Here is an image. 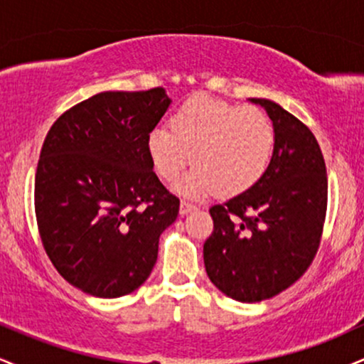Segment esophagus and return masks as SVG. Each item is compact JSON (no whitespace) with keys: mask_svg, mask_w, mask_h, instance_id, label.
<instances>
[{"mask_svg":"<svg viewBox=\"0 0 364 364\" xmlns=\"http://www.w3.org/2000/svg\"><path fill=\"white\" fill-rule=\"evenodd\" d=\"M193 210H196V205H193V203L186 202V200H183V202L179 203V214L181 215L190 214V212H193Z\"/></svg>","mask_w":364,"mask_h":364,"instance_id":"34e87169","label":"esophagus"}]
</instances>
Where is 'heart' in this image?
<instances>
[{"instance_id":"obj_1","label":"heart","mask_w":364,"mask_h":364,"mask_svg":"<svg viewBox=\"0 0 364 364\" xmlns=\"http://www.w3.org/2000/svg\"><path fill=\"white\" fill-rule=\"evenodd\" d=\"M274 127L255 106H235L195 95L173 116V128L159 124L147 135L156 174L173 183L193 157L195 168L176 185L179 193L202 198L220 188L237 195L265 174L274 154Z\"/></svg>"}]
</instances>
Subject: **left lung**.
Listing matches in <instances>:
<instances>
[{"label":"left lung","mask_w":364,"mask_h":364,"mask_svg":"<svg viewBox=\"0 0 364 364\" xmlns=\"http://www.w3.org/2000/svg\"><path fill=\"white\" fill-rule=\"evenodd\" d=\"M274 127V154L252 188L210 208L214 232L203 245L212 284L229 298L257 303L306 272L327 212V169L315 135L269 99H250Z\"/></svg>","instance_id":"1"}]
</instances>
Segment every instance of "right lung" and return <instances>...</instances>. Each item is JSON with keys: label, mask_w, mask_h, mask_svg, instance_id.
I'll return each instance as SVG.
<instances>
[{"label": "right lung", "mask_w": 364, "mask_h": 364, "mask_svg": "<svg viewBox=\"0 0 364 364\" xmlns=\"http://www.w3.org/2000/svg\"><path fill=\"white\" fill-rule=\"evenodd\" d=\"M171 99L162 87L101 92L54 121L36 173V217L48 257L95 298L149 279L179 200L159 181L147 135Z\"/></svg>", "instance_id": "obj_1"}]
</instances>
